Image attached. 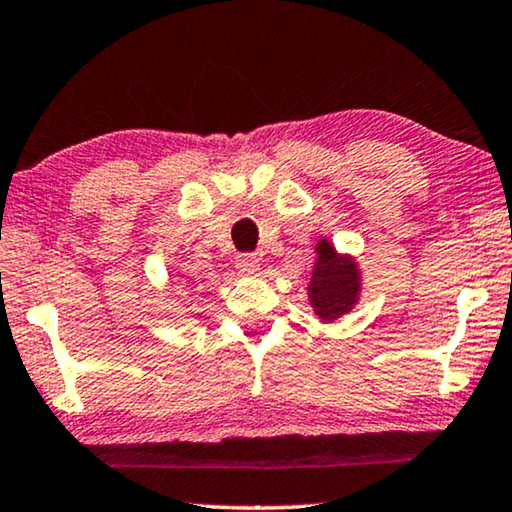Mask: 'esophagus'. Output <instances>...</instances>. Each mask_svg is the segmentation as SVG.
<instances>
[{
    "mask_svg": "<svg viewBox=\"0 0 512 512\" xmlns=\"http://www.w3.org/2000/svg\"><path fill=\"white\" fill-rule=\"evenodd\" d=\"M259 269V259L255 255H239L236 257V271L241 276H253V273Z\"/></svg>",
    "mask_w": 512,
    "mask_h": 512,
    "instance_id": "obj_1",
    "label": "esophagus"
}]
</instances>
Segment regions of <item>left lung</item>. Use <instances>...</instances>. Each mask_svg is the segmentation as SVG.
<instances>
[{"instance_id": "obj_1", "label": "left lung", "mask_w": 512, "mask_h": 512, "mask_svg": "<svg viewBox=\"0 0 512 512\" xmlns=\"http://www.w3.org/2000/svg\"><path fill=\"white\" fill-rule=\"evenodd\" d=\"M315 259L308 283V304L322 322H336L357 306L362 294V269L352 255H343L329 239L315 243Z\"/></svg>"}]
</instances>
